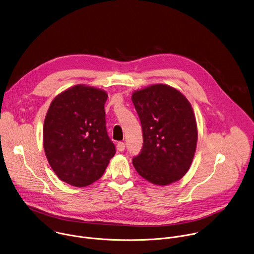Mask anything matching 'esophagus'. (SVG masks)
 Segmentation results:
<instances>
[{
  "instance_id": "34e87169",
  "label": "esophagus",
  "mask_w": 254,
  "mask_h": 254,
  "mask_svg": "<svg viewBox=\"0 0 254 254\" xmlns=\"http://www.w3.org/2000/svg\"><path fill=\"white\" fill-rule=\"evenodd\" d=\"M117 149L119 150V151H124V149H125V143L124 142H118L117 143Z\"/></svg>"
}]
</instances>
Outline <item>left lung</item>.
<instances>
[{"instance_id": "left-lung-1", "label": "left lung", "mask_w": 254, "mask_h": 254, "mask_svg": "<svg viewBox=\"0 0 254 254\" xmlns=\"http://www.w3.org/2000/svg\"><path fill=\"white\" fill-rule=\"evenodd\" d=\"M132 102L138 113L143 147L132 160L140 176L156 185L181 179L192 163L197 125L189 101L178 90L156 84L135 91Z\"/></svg>"}]
</instances>
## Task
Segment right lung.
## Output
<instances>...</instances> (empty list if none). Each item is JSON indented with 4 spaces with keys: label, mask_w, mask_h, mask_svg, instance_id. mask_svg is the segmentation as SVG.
I'll use <instances>...</instances> for the list:
<instances>
[{
    "label": "right lung",
    "mask_w": 254,
    "mask_h": 254,
    "mask_svg": "<svg viewBox=\"0 0 254 254\" xmlns=\"http://www.w3.org/2000/svg\"><path fill=\"white\" fill-rule=\"evenodd\" d=\"M105 91L76 85L59 94L47 112L43 143L46 157L64 182L84 187L103 175L115 155L106 129Z\"/></svg>",
    "instance_id": "1"
}]
</instances>
